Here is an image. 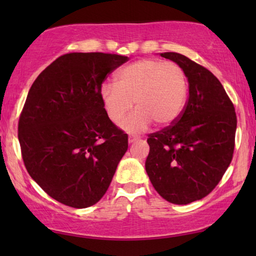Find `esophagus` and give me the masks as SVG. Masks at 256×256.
<instances>
[{"instance_id":"esophagus-1","label":"esophagus","mask_w":256,"mask_h":256,"mask_svg":"<svg viewBox=\"0 0 256 256\" xmlns=\"http://www.w3.org/2000/svg\"><path fill=\"white\" fill-rule=\"evenodd\" d=\"M138 140H140L138 136H135V135H130L128 138V142L129 143H134L135 141H138Z\"/></svg>"}]
</instances>
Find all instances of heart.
I'll use <instances>...</instances> for the list:
<instances>
[{
	"instance_id": "b5f03b06",
	"label": "heart",
	"mask_w": 256,
	"mask_h": 256,
	"mask_svg": "<svg viewBox=\"0 0 256 256\" xmlns=\"http://www.w3.org/2000/svg\"><path fill=\"white\" fill-rule=\"evenodd\" d=\"M188 92L186 74L177 62L141 59L121 68L116 84L104 82L100 98L113 124L121 122L135 104L136 110L121 127L128 132H141L152 122L168 127L177 121L186 104Z\"/></svg>"
}]
</instances>
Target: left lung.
<instances>
[{"mask_svg": "<svg viewBox=\"0 0 256 256\" xmlns=\"http://www.w3.org/2000/svg\"><path fill=\"white\" fill-rule=\"evenodd\" d=\"M160 56L184 70L188 98L177 121L148 135L146 171L160 197L186 205L206 197L226 172L236 146V114L208 68L176 52Z\"/></svg>", "mask_w": 256, "mask_h": 256, "instance_id": "8db88e82", "label": "left lung"}]
</instances>
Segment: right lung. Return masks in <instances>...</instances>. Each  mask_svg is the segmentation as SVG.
<instances>
[{"label":"right lung","instance_id":"obj_1","mask_svg":"<svg viewBox=\"0 0 256 256\" xmlns=\"http://www.w3.org/2000/svg\"><path fill=\"white\" fill-rule=\"evenodd\" d=\"M128 57L73 52L34 80L18 121L22 158L51 198L74 208L96 204L128 149V135L104 110L100 87Z\"/></svg>","mask_w":256,"mask_h":256}]
</instances>
